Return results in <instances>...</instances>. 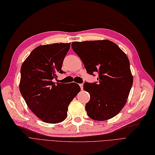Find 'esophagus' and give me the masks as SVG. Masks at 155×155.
Listing matches in <instances>:
<instances>
[{
	"mask_svg": "<svg viewBox=\"0 0 155 155\" xmlns=\"http://www.w3.org/2000/svg\"><path fill=\"white\" fill-rule=\"evenodd\" d=\"M79 86L81 87V90H82L83 89V84H79Z\"/></svg>",
	"mask_w": 155,
	"mask_h": 155,
	"instance_id": "34e87169",
	"label": "esophagus"
}]
</instances>
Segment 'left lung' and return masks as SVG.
Wrapping results in <instances>:
<instances>
[{"label":"left lung","instance_id":"1","mask_svg":"<svg viewBox=\"0 0 155 155\" xmlns=\"http://www.w3.org/2000/svg\"><path fill=\"white\" fill-rule=\"evenodd\" d=\"M72 48L82 60L87 73L99 74L98 83H84L90 99L85 106L87 115L95 120L113 118L123 108L133 85L130 61L113 41H74Z\"/></svg>","mask_w":155,"mask_h":155}]
</instances>
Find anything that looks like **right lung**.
I'll list each match as a JSON object with an SVG mask.
<instances>
[{
    "label": "right lung",
    "mask_w": 155,
    "mask_h": 155,
    "mask_svg": "<svg viewBox=\"0 0 155 155\" xmlns=\"http://www.w3.org/2000/svg\"><path fill=\"white\" fill-rule=\"evenodd\" d=\"M71 43L40 45L31 52L20 69V92L29 109L44 122L59 123L66 119L68 106L80 92L75 83L53 82Z\"/></svg>",
    "instance_id": "add662e5"
}]
</instances>
